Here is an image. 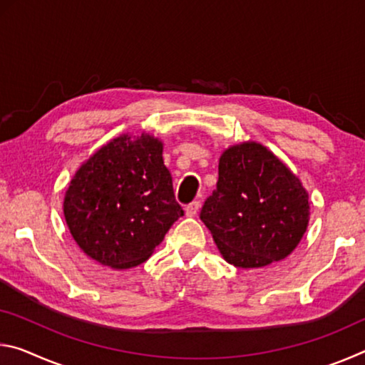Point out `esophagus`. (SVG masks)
<instances>
[{
	"mask_svg": "<svg viewBox=\"0 0 365 365\" xmlns=\"http://www.w3.org/2000/svg\"><path fill=\"white\" fill-rule=\"evenodd\" d=\"M200 201H193V202H190V205L185 207V211H187V215L188 217H193V215H196V212H197V209H200Z\"/></svg>",
	"mask_w": 365,
	"mask_h": 365,
	"instance_id": "1",
	"label": "esophagus"
}]
</instances>
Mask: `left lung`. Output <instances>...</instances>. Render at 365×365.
Wrapping results in <instances>:
<instances>
[{
    "instance_id": "1",
    "label": "left lung",
    "mask_w": 365,
    "mask_h": 365,
    "mask_svg": "<svg viewBox=\"0 0 365 365\" xmlns=\"http://www.w3.org/2000/svg\"><path fill=\"white\" fill-rule=\"evenodd\" d=\"M307 197L282 160L248 141L220 156L217 188L200 219L227 262L264 267L285 259L301 242L309 222Z\"/></svg>"
}]
</instances>
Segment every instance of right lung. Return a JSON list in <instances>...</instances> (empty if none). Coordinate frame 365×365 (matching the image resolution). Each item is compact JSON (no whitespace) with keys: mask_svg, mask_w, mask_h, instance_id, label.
Masks as SVG:
<instances>
[{"mask_svg":"<svg viewBox=\"0 0 365 365\" xmlns=\"http://www.w3.org/2000/svg\"><path fill=\"white\" fill-rule=\"evenodd\" d=\"M183 214L163 143L150 135H123L104 145L77 170L64 200L73 240L113 269L145 262Z\"/></svg>","mask_w":365,"mask_h":365,"instance_id":"1","label":"right lung"}]
</instances>
